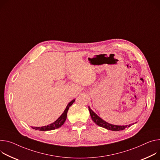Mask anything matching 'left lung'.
I'll use <instances>...</instances> for the list:
<instances>
[{
  "mask_svg": "<svg viewBox=\"0 0 160 160\" xmlns=\"http://www.w3.org/2000/svg\"><path fill=\"white\" fill-rule=\"evenodd\" d=\"M89 110L90 112V115L91 117L92 118V120L99 126H101L102 128H106L107 129L109 130H112V131H121V130H124V129L130 127L131 125H133V124H129V125H126V126H118V125H113L111 124H109L107 122H105V121H103L102 119H101L99 116H98L89 107Z\"/></svg>",
  "mask_w": 160,
  "mask_h": 160,
  "instance_id": "8db88e82",
  "label": "left lung"
}]
</instances>
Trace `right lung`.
I'll return each instance as SVG.
<instances>
[{"instance_id":"add662e5","label":"right lung","mask_w":160,"mask_h":160,"mask_svg":"<svg viewBox=\"0 0 160 160\" xmlns=\"http://www.w3.org/2000/svg\"><path fill=\"white\" fill-rule=\"evenodd\" d=\"M75 99L72 100L71 102H69L68 103V105H67V107H66L65 110L64 111L63 113L54 122H53V123H52L49 125L45 126L32 127V128H33L34 129H36V130H39V131H49V130H53V129L60 128L61 126H62V125H63V124L66 121V118H67L68 111L69 107L72 105V104L75 102Z\"/></svg>"}]
</instances>
